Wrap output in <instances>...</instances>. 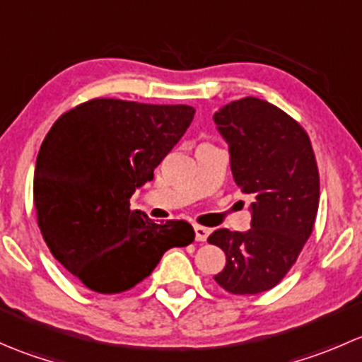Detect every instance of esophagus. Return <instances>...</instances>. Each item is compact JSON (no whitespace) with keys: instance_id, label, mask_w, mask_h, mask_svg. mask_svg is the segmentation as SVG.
<instances>
[{"instance_id":"obj_1","label":"esophagus","mask_w":362,"mask_h":362,"mask_svg":"<svg viewBox=\"0 0 362 362\" xmlns=\"http://www.w3.org/2000/svg\"><path fill=\"white\" fill-rule=\"evenodd\" d=\"M194 235L196 242H206L208 235H210V229L203 228V226H194Z\"/></svg>"}]
</instances>
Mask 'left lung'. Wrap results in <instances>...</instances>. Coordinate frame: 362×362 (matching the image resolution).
Listing matches in <instances>:
<instances>
[{"label": "left lung", "mask_w": 362, "mask_h": 362, "mask_svg": "<svg viewBox=\"0 0 362 362\" xmlns=\"http://www.w3.org/2000/svg\"><path fill=\"white\" fill-rule=\"evenodd\" d=\"M229 145L235 182L250 194V229H217L208 236L224 250L226 266L214 276L231 294L275 287L312 235L319 208V170L301 126L259 98L231 101L214 113Z\"/></svg>", "instance_id": "1"}]
</instances>
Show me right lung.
I'll list each match as a JSON object with an SVG mask.
<instances>
[{"label": "right lung", "instance_id": "obj_1", "mask_svg": "<svg viewBox=\"0 0 362 362\" xmlns=\"http://www.w3.org/2000/svg\"><path fill=\"white\" fill-rule=\"evenodd\" d=\"M194 112L98 98L61 115L47 133L33 187L40 231L54 257L94 293L131 289L164 252L194 242L185 221L156 224L129 208Z\"/></svg>", "mask_w": 362, "mask_h": 362}]
</instances>
